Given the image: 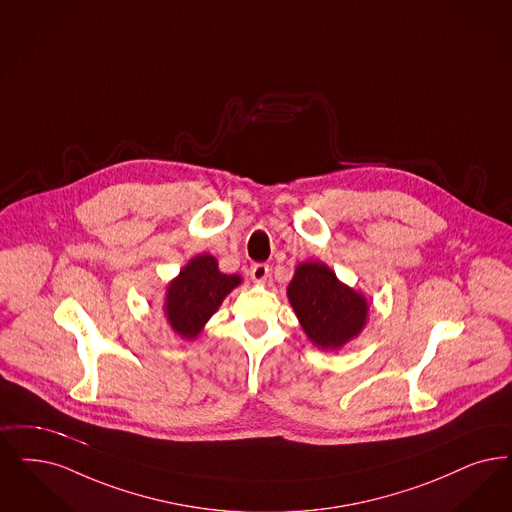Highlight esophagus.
I'll return each instance as SVG.
<instances>
[{
  "instance_id": "34e87169",
  "label": "esophagus",
  "mask_w": 512,
  "mask_h": 512,
  "mask_svg": "<svg viewBox=\"0 0 512 512\" xmlns=\"http://www.w3.org/2000/svg\"><path fill=\"white\" fill-rule=\"evenodd\" d=\"M268 272H270V268L265 263H257V265L251 266L249 268V276H251V280L253 282H257V284H263L266 278H268Z\"/></svg>"
}]
</instances>
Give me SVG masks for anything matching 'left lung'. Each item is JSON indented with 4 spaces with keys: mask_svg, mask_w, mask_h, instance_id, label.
Instances as JSON below:
<instances>
[{
    "mask_svg": "<svg viewBox=\"0 0 512 512\" xmlns=\"http://www.w3.org/2000/svg\"><path fill=\"white\" fill-rule=\"evenodd\" d=\"M287 299L312 345L339 350L356 339L368 324L364 293L343 284L326 263L307 261L295 266Z\"/></svg>",
    "mask_w": 512,
    "mask_h": 512,
    "instance_id": "1",
    "label": "left lung"
}]
</instances>
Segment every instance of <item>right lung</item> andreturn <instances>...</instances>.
Returning a JSON list of instances; mask_svg holds the SVG:
<instances>
[{
  "mask_svg": "<svg viewBox=\"0 0 512 512\" xmlns=\"http://www.w3.org/2000/svg\"><path fill=\"white\" fill-rule=\"evenodd\" d=\"M242 282L240 274L221 272L213 255L192 257L165 289L162 310L167 324L181 339L194 341L226 295Z\"/></svg>",
  "mask_w": 512,
  "mask_h": 512,
  "instance_id": "add662e5",
  "label": "right lung"
}]
</instances>
